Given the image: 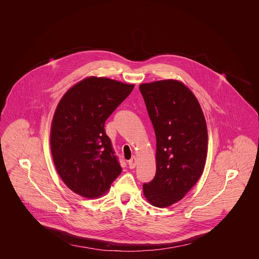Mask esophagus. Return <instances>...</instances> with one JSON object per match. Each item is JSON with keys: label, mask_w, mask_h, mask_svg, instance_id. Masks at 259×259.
<instances>
[{"label": "esophagus", "mask_w": 259, "mask_h": 259, "mask_svg": "<svg viewBox=\"0 0 259 259\" xmlns=\"http://www.w3.org/2000/svg\"><path fill=\"white\" fill-rule=\"evenodd\" d=\"M128 165H129V168L130 169H134L137 165V158L136 157H132L130 160L128 161Z\"/></svg>", "instance_id": "1"}]
</instances>
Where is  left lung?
Segmentation results:
<instances>
[{"instance_id": "8db88e82", "label": "left lung", "mask_w": 259, "mask_h": 259, "mask_svg": "<svg viewBox=\"0 0 259 259\" xmlns=\"http://www.w3.org/2000/svg\"><path fill=\"white\" fill-rule=\"evenodd\" d=\"M140 91L156 136V174L143 185L144 194L151 205L169 207L184 198L203 172L207 124L194 94L178 80L143 83Z\"/></svg>"}]
</instances>
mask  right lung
<instances>
[{
	"mask_svg": "<svg viewBox=\"0 0 259 259\" xmlns=\"http://www.w3.org/2000/svg\"><path fill=\"white\" fill-rule=\"evenodd\" d=\"M133 88L91 76L69 89L59 102L51 125V153L62 181L76 194L103 195L122 171L105 122Z\"/></svg>",
	"mask_w": 259,
	"mask_h": 259,
	"instance_id": "add662e5",
	"label": "right lung"
}]
</instances>
